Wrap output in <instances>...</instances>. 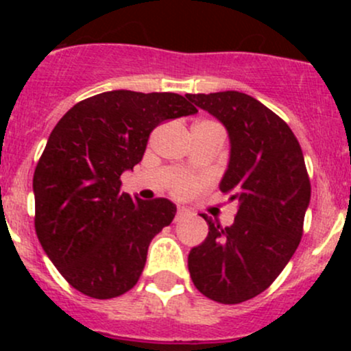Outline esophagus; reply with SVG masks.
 Segmentation results:
<instances>
[{
  "label": "esophagus",
  "instance_id": "esophagus-1",
  "mask_svg": "<svg viewBox=\"0 0 351 351\" xmlns=\"http://www.w3.org/2000/svg\"><path fill=\"white\" fill-rule=\"evenodd\" d=\"M186 215H189V212H186L183 207H178V210H176V221H180V219H185Z\"/></svg>",
  "mask_w": 351,
  "mask_h": 351
}]
</instances>
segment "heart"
I'll return each mask as SVG.
<instances>
[{"instance_id":"b5f03b06","label":"heart","mask_w":351,"mask_h":351,"mask_svg":"<svg viewBox=\"0 0 351 351\" xmlns=\"http://www.w3.org/2000/svg\"><path fill=\"white\" fill-rule=\"evenodd\" d=\"M208 185V180L204 176H182L176 180L173 192L178 197H192Z\"/></svg>"}]
</instances>
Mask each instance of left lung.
I'll return each instance as SVG.
<instances>
[{
    "label": "left lung",
    "mask_w": 351,
    "mask_h": 351,
    "mask_svg": "<svg viewBox=\"0 0 351 351\" xmlns=\"http://www.w3.org/2000/svg\"><path fill=\"white\" fill-rule=\"evenodd\" d=\"M186 98L228 130L231 151L219 189L238 204L228 228L202 214L208 234L190 250V277L208 299L239 304L267 290L299 246L311 200L304 154L284 120L250 95Z\"/></svg>",
    "instance_id": "left-lung-1"
}]
</instances>
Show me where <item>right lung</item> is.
Listing matches in <instances>:
<instances>
[{
    "label": "right lung",
    "mask_w": 351,
    "mask_h": 351,
    "mask_svg": "<svg viewBox=\"0 0 351 351\" xmlns=\"http://www.w3.org/2000/svg\"><path fill=\"white\" fill-rule=\"evenodd\" d=\"M197 112L182 95L113 90L74 105L51 132L34 173L35 231L84 295L112 299L137 284L176 205L122 193L120 175L143 159L154 127Z\"/></svg>",
    "instance_id": "1"
}]
</instances>
